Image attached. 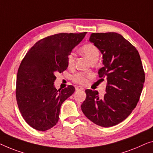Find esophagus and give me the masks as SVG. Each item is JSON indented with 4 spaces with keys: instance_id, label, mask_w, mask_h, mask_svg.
Instances as JSON below:
<instances>
[{
    "instance_id": "obj_1",
    "label": "esophagus",
    "mask_w": 153,
    "mask_h": 153,
    "mask_svg": "<svg viewBox=\"0 0 153 153\" xmlns=\"http://www.w3.org/2000/svg\"><path fill=\"white\" fill-rule=\"evenodd\" d=\"M76 91H82V90H84V88L80 86H77L76 87Z\"/></svg>"
}]
</instances>
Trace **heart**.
I'll list each match as a JSON object with an SVG mask.
<instances>
[{"label":"heart","instance_id":"heart-1","mask_svg":"<svg viewBox=\"0 0 153 153\" xmlns=\"http://www.w3.org/2000/svg\"><path fill=\"white\" fill-rule=\"evenodd\" d=\"M80 52L84 56H85L88 60L92 62L93 61L98 60L100 56V51L97 47L93 43H87L84 45L80 49ZM75 64V55L74 53H70L67 56V65L69 68L74 66ZM91 76L90 74L86 73H77L72 77L73 81L75 83L79 84H86L88 82V78Z\"/></svg>","mask_w":153,"mask_h":153}]
</instances>
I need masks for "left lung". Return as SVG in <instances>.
Wrapping results in <instances>:
<instances>
[{"label": "left lung", "instance_id": "left-lung-1", "mask_svg": "<svg viewBox=\"0 0 153 153\" xmlns=\"http://www.w3.org/2000/svg\"><path fill=\"white\" fill-rule=\"evenodd\" d=\"M89 40L103 55L104 67L98 74L106 77V93L100 97L97 91L86 89L81 109L95 124L113 126L136 107L145 81L144 71L138 51L120 34L93 33Z\"/></svg>", "mask_w": 153, "mask_h": 153}]
</instances>
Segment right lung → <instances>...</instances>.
I'll return each instance as SVG.
<instances>
[{
    "mask_svg": "<svg viewBox=\"0 0 153 153\" xmlns=\"http://www.w3.org/2000/svg\"><path fill=\"white\" fill-rule=\"evenodd\" d=\"M86 33L47 36L38 41L22 59L18 70L16 97L22 117L33 128L45 131L58 123L61 105L75 88L69 85L57 90L55 74L67 69L68 55Z\"/></svg>",
    "mask_w": 153,
    "mask_h": 153,
    "instance_id": "obj_1",
    "label": "right lung"
}]
</instances>
